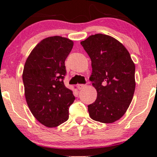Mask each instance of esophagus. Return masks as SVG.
I'll return each instance as SVG.
<instances>
[{
    "mask_svg": "<svg viewBox=\"0 0 157 157\" xmlns=\"http://www.w3.org/2000/svg\"><path fill=\"white\" fill-rule=\"evenodd\" d=\"M85 85H83V84H77V89H78L79 90H80V89H83V88L85 87Z\"/></svg>",
    "mask_w": 157,
    "mask_h": 157,
    "instance_id": "34e87169",
    "label": "esophagus"
}]
</instances>
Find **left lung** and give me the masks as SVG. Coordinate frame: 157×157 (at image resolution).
Masks as SVG:
<instances>
[{
    "label": "left lung",
    "mask_w": 157,
    "mask_h": 157,
    "mask_svg": "<svg viewBox=\"0 0 157 157\" xmlns=\"http://www.w3.org/2000/svg\"><path fill=\"white\" fill-rule=\"evenodd\" d=\"M80 44L91 58L89 80L97 92L96 100L88 105L90 117L112 123L125 114L132 101L135 65L125 46L109 35H91Z\"/></svg>",
    "instance_id": "left-lung-1"
}]
</instances>
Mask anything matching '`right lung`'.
Listing matches in <instances>:
<instances>
[{"label": "right lung", "instance_id": "add662e5", "mask_svg": "<svg viewBox=\"0 0 157 157\" xmlns=\"http://www.w3.org/2000/svg\"><path fill=\"white\" fill-rule=\"evenodd\" d=\"M74 43L60 36L46 37L29 55L23 71L26 100L37 121L48 128L68 119V109L75 97L65 86V60Z\"/></svg>", "mask_w": 157, "mask_h": 157}]
</instances>
